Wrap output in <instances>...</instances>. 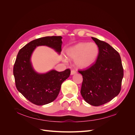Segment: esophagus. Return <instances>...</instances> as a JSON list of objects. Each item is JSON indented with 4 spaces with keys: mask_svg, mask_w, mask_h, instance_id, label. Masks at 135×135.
I'll return each instance as SVG.
<instances>
[{
    "mask_svg": "<svg viewBox=\"0 0 135 135\" xmlns=\"http://www.w3.org/2000/svg\"><path fill=\"white\" fill-rule=\"evenodd\" d=\"M77 73V72H76V70H72L71 71V75H73V74H75V73Z\"/></svg>",
    "mask_w": 135,
    "mask_h": 135,
    "instance_id": "esophagus-1",
    "label": "esophagus"
}]
</instances>
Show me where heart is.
<instances>
[{"label":"heart","instance_id":"heart-1","mask_svg":"<svg viewBox=\"0 0 135 135\" xmlns=\"http://www.w3.org/2000/svg\"><path fill=\"white\" fill-rule=\"evenodd\" d=\"M66 54L68 59L76 60L78 66L84 68L95 62L99 54V48L94 43L81 42L68 48Z\"/></svg>","mask_w":135,"mask_h":135}]
</instances>
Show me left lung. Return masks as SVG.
Listing matches in <instances>:
<instances>
[{
    "label": "left lung",
    "mask_w": 135,
    "mask_h": 135,
    "mask_svg": "<svg viewBox=\"0 0 135 135\" xmlns=\"http://www.w3.org/2000/svg\"><path fill=\"white\" fill-rule=\"evenodd\" d=\"M99 47L95 62L78 72L82 75L80 93L87 103L95 107L105 104L119 93L123 78L120 55L108 43L92 37Z\"/></svg>",
    "instance_id": "1"
}]
</instances>
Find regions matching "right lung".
<instances>
[{
	"instance_id": "add662e5",
	"label": "right lung",
	"mask_w": 135,
	"mask_h": 135,
	"mask_svg": "<svg viewBox=\"0 0 135 135\" xmlns=\"http://www.w3.org/2000/svg\"><path fill=\"white\" fill-rule=\"evenodd\" d=\"M61 36H46L32 40L18 53L13 66L16 87L31 103L43 105L54 101L57 97L62 82L70 74V69L58 72L52 70L46 74H39L32 69L30 57L39 46H47L58 52L61 51Z\"/></svg>"
}]
</instances>
